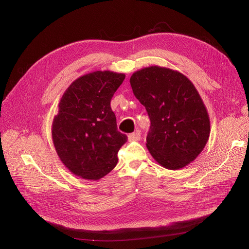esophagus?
I'll return each mask as SVG.
<instances>
[{"label": "esophagus", "mask_w": 249, "mask_h": 249, "mask_svg": "<svg viewBox=\"0 0 249 249\" xmlns=\"http://www.w3.org/2000/svg\"><path fill=\"white\" fill-rule=\"evenodd\" d=\"M141 138V132L139 130L135 131L134 133H131L128 135V140L129 141H138Z\"/></svg>", "instance_id": "obj_1"}]
</instances>
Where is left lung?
I'll return each mask as SVG.
<instances>
[{
  "label": "left lung",
  "mask_w": 249,
  "mask_h": 249,
  "mask_svg": "<svg viewBox=\"0 0 249 249\" xmlns=\"http://www.w3.org/2000/svg\"><path fill=\"white\" fill-rule=\"evenodd\" d=\"M130 84L150 118L147 149L161 166L178 170L194 161L210 135V120L193 83L159 66L134 72Z\"/></svg>",
  "instance_id": "obj_1"
}]
</instances>
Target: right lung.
Segmentation results:
<instances>
[{
	"mask_svg": "<svg viewBox=\"0 0 249 249\" xmlns=\"http://www.w3.org/2000/svg\"><path fill=\"white\" fill-rule=\"evenodd\" d=\"M125 74L95 71L76 79L64 92L53 119L56 152L73 174L99 180L118 162L127 136L117 130L111 99Z\"/></svg>",
	"mask_w": 249,
	"mask_h": 249,
	"instance_id": "right-lung-1",
	"label": "right lung"
}]
</instances>
